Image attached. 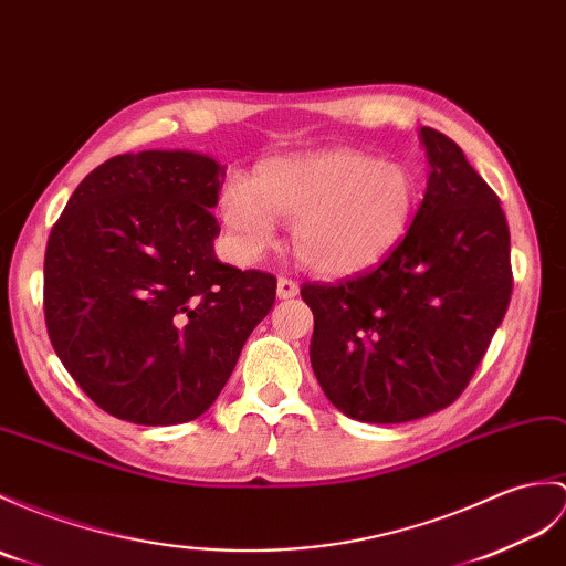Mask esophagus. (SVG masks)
I'll return each mask as SVG.
<instances>
[{"label": "esophagus", "mask_w": 566, "mask_h": 566, "mask_svg": "<svg viewBox=\"0 0 566 566\" xmlns=\"http://www.w3.org/2000/svg\"><path fill=\"white\" fill-rule=\"evenodd\" d=\"M298 294V284L289 277H280L277 280V298L286 301V298H294Z\"/></svg>", "instance_id": "34e87169"}]
</instances>
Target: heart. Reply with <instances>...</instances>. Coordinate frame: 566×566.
I'll use <instances>...</instances> for the list:
<instances>
[{"label":"heart","instance_id":"b5f03b06","mask_svg":"<svg viewBox=\"0 0 566 566\" xmlns=\"http://www.w3.org/2000/svg\"><path fill=\"white\" fill-rule=\"evenodd\" d=\"M417 178L398 161L331 149L260 164L219 197V219L235 251L258 258L292 221V251L318 274H352L396 245L417 207Z\"/></svg>","mask_w":566,"mask_h":566}]
</instances>
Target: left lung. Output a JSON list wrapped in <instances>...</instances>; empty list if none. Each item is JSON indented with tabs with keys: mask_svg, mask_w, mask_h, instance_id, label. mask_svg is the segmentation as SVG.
Here are the masks:
<instances>
[{
	"mask_svg": "<svg viewBox=\"0 0 566 566\" xmlns=\"http://www.w3.org/2000/svg\"><path fill=\"white\" fill-rule=\"evenodd\" d=\"M429 178L405 239L371 272L304 284L311 366L339 412L400 424L449 407L511 298V239L494 190L453 139L419 129Z\"/></svg>",
	"mask_w": 566,
	"mask_h": 566,
	"instance_id": "8db88e82",
	"label": "left lung"
}]
</instances>
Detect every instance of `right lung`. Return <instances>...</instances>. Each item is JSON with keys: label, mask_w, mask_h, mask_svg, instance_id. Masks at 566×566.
Listing matches in <instances>:
<instances>
[{"label": "right lung", "mask_w": 566, "mask_h": 566, "mask_svg": "<svg viewBox=\"0 0 566 566\" xmlns=\"http://www.w3.org/2000/svg\"><path fill=\"white\" fill-rule=\"evenodd\" d=\"M227 168L186 149L113 156L78 182L45 251V325L101 410L144 427L219 398L277 280L223 265L212 214Z\"/></svg>", "instance_id": "add662e5"}]
</instances>
